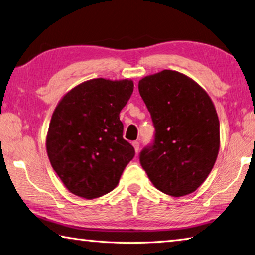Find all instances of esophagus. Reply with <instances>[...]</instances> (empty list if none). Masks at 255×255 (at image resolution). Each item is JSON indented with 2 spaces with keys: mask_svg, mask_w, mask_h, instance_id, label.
I'll list each match as a JSON object with an SVG mask.
<instances>
[{
  "mask_svg": "<svg viewBox=\"0 0 255 255\" xmlns=\"http://www.w3.org/2000/svg\"><path fill=\"white\" fill-rule=\"evenodd\" d=\"M132 145H133V148H134L135 152H137V151H139V149H140V142L133 141V142H132Z\"/></svg>",
  "mask_w": 255,
  "mask_h": 255,
  "instance_id": "34e87169",
  "label": "esophagus"
}]
</instances>
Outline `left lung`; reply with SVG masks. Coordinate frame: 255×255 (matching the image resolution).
<instances>
[{
  "instance_id": "obj_1",
  "label": "left lung",
  "mask_w": 255,
  "mask_h": 255,
  "mask_svg": "<svg viewBox=\"0 0 255 255\" xmlns=\"http://www.w3.org/2000/svg\"><path fill=\"white\" fill-rule=\"evenodd\" d=\"M154 140L140 162L155 188L173 197L194 193L206 180L220 150V121L211 97L181 73L162 70L139 82Z\"/></svg>"
}]
</instances>
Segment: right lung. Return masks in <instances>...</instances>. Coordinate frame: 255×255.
<instances>
[{
	"label": "right lung",
	"mask_w": 255,
	"mask_h": 255,
	"mask_svg": "<svg viewBox=\"0 0 255 255\" xmlns=\"http://www.w3.org/2000/svg\"><path fill=\"white\" fill-rule=\"evenodd\" d=\"M134 85L131 79L95 78L61 98L47 134L50 163L66 188L93 199L113 190L134 148L123 139L120 112Z\"/></svg>",
	"instance_id": "right-lung-1"
}]
</instances>
